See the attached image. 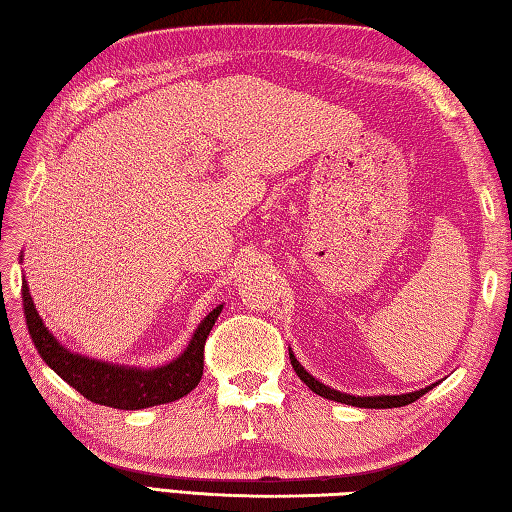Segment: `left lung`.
I'll list each match as a JSON object with an SVG mask.
<instances>
[{
    "mask_svg": "<svg viewBox=\"0 0 512 512\" xmlns=\"http://www.w3.org/2000/svg\"><path fill=\"white\" fill-rule=\"evenodd\" d=\"M289 361H292V368L296 370L298 376H301V381L312 392H316L318 397L330 399V401H339V403H345V406H354V408H374V410L401 408V406H408V403H412V401H417L419 397H423V394L430 392L437 385V383H432V385H428V388L406 392V394H376V397H354V394L339 392V390L330 388V385H325V383H321L318 379H314V376L307 372L301 363L296 361V356H294L292 350H289Z\"/></svg>",
    "mask_w": 512,
    "mask_h": 512,
    "instance_id": "obj_1",
    "label": "left lung"
}]
</instances>
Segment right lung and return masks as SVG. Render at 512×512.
<instances>
[{
	"label": "right lung",
	"instance_id": "obj_1",
	"mask_svg": "<svg viewBox=\"0 0 512 512\" xmlns=\"http://www.w3.org/2000/svg\"><path fill=\"white\" fill-rule=\"evenodd\" d=\"M22 301L28 334H31L37 352H40L48 368L57 376H62L82 397L118 410L162 406V403L176 401L194 390L202 376L205 341L220 312H223V305H218L202 318L185 352L178 354L173 361L158 365V368H136V365H115L89 359V356L66 350L48 332L42 316L37 314L26 278H22Z\"/></svg>",
	"mask_w": 512,
	"mask_h": 512
}]
</instances>
